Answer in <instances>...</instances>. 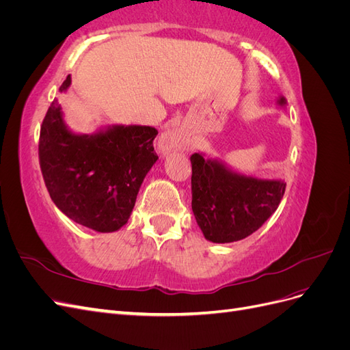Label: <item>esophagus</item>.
<instances>
[{
  "label": "esophagus",
  "mask_w": 350,
  "mask_h": 350,
  "mask_svg": "<svg viewBox=\"0 0 350 350\" xmlns=\"http://www.w3.org/2000/svg\"><path fill=\"white\" fill-rule=\"evenodd\" d=\"M184 144H185V137L176 129L165 131L161 137V142H159V147H161V150L163 153L181 149V147H184Z\"/></svg>",
  "instance_id": "obj_1"
}]
</instances>
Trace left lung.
I'll use <instances>...</instances> for the list:
<instances>
[{"label":"left lung","mask_w":350,"mask_h":350,"mask_svg":"<svg viewBox=\"0 0 350 350\" xmlns=\"http://www.w3.org/2000/svg\"><path fill=\"white\" fill-rule=\"evenodd\" d=\"M278 105L283 108L286 99ZM193 213L207 241L229 243L250 237L280 204L286 183L239 174L219 159L191 157Z\"/></svg>","instance_id":"1"}]
</instances>
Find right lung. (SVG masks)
I'll return each mask as SVG.
<instances>
[{
    "instance_id": "1",
    "label": "right lung",
    "mask_w": 350,
    "mask_h": 350,
    "mask_svg": "<svg viewBox=\"0 0 350 350\" xmlns=\"http://www.w3.org/2000/svg\"><path fill=\"white\" fill-rule=\"evenodd\" d=\"M68 76L59 92H67ZM149 125H108L72 133L57 99L40 126L39 162L55 206L79 225L115 232L129 221L147 172L157 161Z\"/></svg>"
}]
</instances>
